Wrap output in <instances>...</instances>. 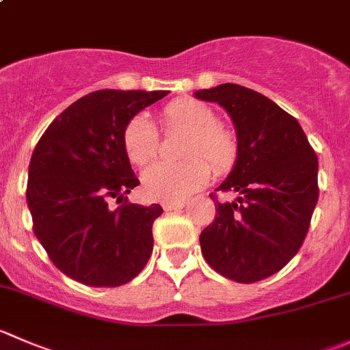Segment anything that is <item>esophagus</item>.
Segmentation results:
<instances>
[{
	"label": "esophagus",
	"instance_id": "obj_1",
	"mask_svg": "<svg viewBox=\"0 0 350 350\" xmlns=\"http://www.w3.org/2000/svg\"><path fill=\"white\" fill-rule=\"evenodd\" d=\"M185 205H186L185 202H164V203H162V208H164L165 212H169V210L183 208Z\"/></svg>",
	"mask_w": 350,
	"mask_h": 350
}]
</instances>
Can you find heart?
Listing matches in <instances>:
<instances>
[{"label": "heart", "instance_id": "1", "mask_svg": "<svg viewBox=\"0 0 350 350\" xmlns=\"http://www.w3.org/2000/svg\"><path fill=\"white\" fill-rule=\"evenodd\" d=\"M165 131L186 133L183 164L159 162L142 178L144 193L159 202H181L202 189L210 179V163L217 174L230 171L237 159L236 135L217 124V116L205 104L193 99L174 100L162 111ZM123 148L128 161L144 167L159 154V133L150 120L135 116L123 131ZM208 161V165L206 162Z\"/></svg>", "mask_w": 350, "mask_h": 350}]
</instances>
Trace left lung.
Listing matches in <instances>:
<instances>
[{"label":"left lung","instance_id":"1","mask_svg":"<svg viewBox=\"0 0 350 350\" xmlns=\"http://www.w3.org/2000/svg\"><path fill=\"white\" fill-rule=\"evenodd\" d=\"M232 120L237 159L217 191L215 220L200 234L203 258L220 275L251 284L273 275L299 251L318 202V159L296 118L236 83L196 90Z\"/></svg>","mask_w":350,"mask_h":350}]
</instances>
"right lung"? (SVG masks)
Returning <instances> with one entry per match:
<instances>
[{
  "instance_id": "obj_1",
  "label": "right lung",
  "mask_w": 350,
  "mask_h": 350,
  "mask_svg": "<svg viewBox=\"0 0 350 350\" xmlns=\"http://www.w3.org/2000/svg\"><path fill=\"white\" fill-rule=\"evenodd\" d=\"M167 90H97L47 126L33 148L27 205L33 234L54 265L77 282L118 287L147 265L152 226L162 206L126 195L140 185L123 148V131ZM114 198L124 205L107 206Z\"/></svg>"
}]
</instances>
